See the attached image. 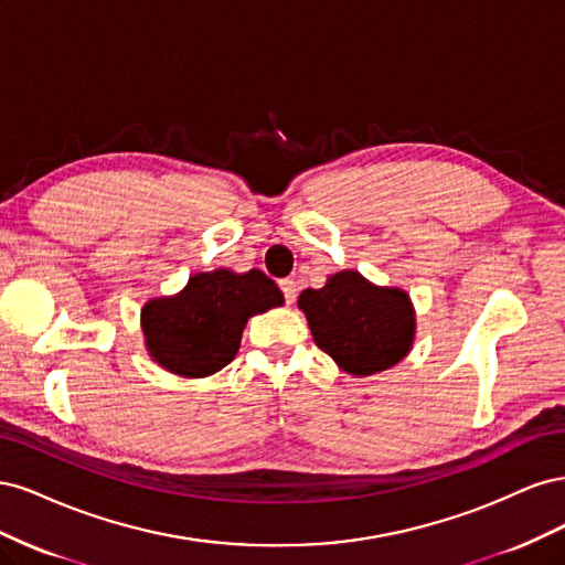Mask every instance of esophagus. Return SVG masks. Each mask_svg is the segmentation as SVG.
Wrapping results in <instances>:
<instances>
[{
	"mask_svg": "<svg viewBox=\"0 0 565 565\" xmlns=\"http://www.w3.org/2000/svg\"><path fill=\"white\" fill-rule=\"evenodd\" d=\"M280 289H282V295H285V301H287V303H292V301L297 299V282H295L292 278L280 280Z\"/></svg>",
	"mask_w": 565,
	"mask_h": 565,
	"instance_id": "esophagus-1",
	"label": "esophagus"
}]
</instances>
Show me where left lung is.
<instances>
[{
  "instance_id": "8db88e82",
  "label": "left lung",
  "mask_w": 565,
  "mask_h": 565,
  "mask_svg": "<svg viewBox=\"0 0 565 565\" xmlns=\"http://www.w3.org/2000/svg\"><path fill=\"white\" fill-rule=\"evenodd\" d=\"M299 309L320 351L355 377L401 363L415 341V309L401 287H377L358 270H339L320 289H303Z\"/></svg>"
}]
</instances>
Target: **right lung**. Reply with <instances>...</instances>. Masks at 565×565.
I'll use <instances>...</instances> for the list:
<instances>
[{"mask_svg": "<svg viewBox=\"0 0 565 565\" xmlns=\"http://www.w3.org/2000/svg\"><path fill=\"white\" fill-rule=\"evenodd\" d=\"M282 292L262 270L195 273L174 297L141 311L146 349L160 367L200 380L226 367L252 316L282 306Z\"/></svg>", "mask_w": 565, "mask_h": 565, "instance_id": "right-lung-1", "label": "right lung"}]
</instances>
